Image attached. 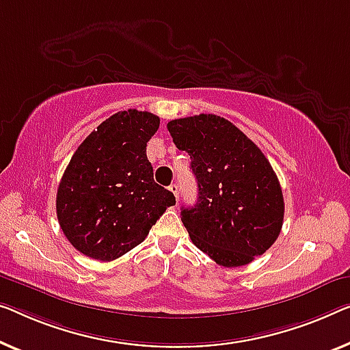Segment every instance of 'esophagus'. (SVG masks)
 Returning a JSON list of instances; mask_svg holds the SVG:
<instances>
[{
	"label": "esophagus",
	"instance_id": "obj_1",
	"mask_svg": "<svg viewBox=\"0 0 350 350\" xmlns=\"http://www.w3.org/2000/svg\"><path fill=\"white\" fill-rule=\"evenodd\" d=\"M170 191L173 193V195L176 196V200L179 201V187H177L176 184H173V185H170Z\"/></svg>",
	"mask_w": 350,
	"mask_h": 350
}]
</instances>
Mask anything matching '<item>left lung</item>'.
<instances>
[{
    "instance_id": "8db88e82",
    "label": "left lung",
    "mask_w": 350,
    "mask_h": 350,
    "mask_svg": "<svg viewBox=\"0 0 350 350\" xmlns=\"http://www.w3.org/2000/svg\"><path fill=\"white\" fill-rule=\"evenodd\" d=\"M168 130L189 152L198 201L182 207L191 242L223 267H241L280 236L284 201L278 177L260 149L228 119L200 114L174 119Z\"/></svg>"
}]
</instances>
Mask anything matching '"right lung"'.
Masks as SVG:
<instances>
[{"mask_svg": "<svg viewBox=\"0 0 350 350\" xmlns=\"http://www.w3.org/2000/svg\"><path fill=\"white\" fill-rule=\"evenodd\" d=\"M152 113L108 118L67 165L56 195L59 226L88 258L113 260L142 243L176 198L154 180L146 146L159 130Z\"/></svg>", "mask_w": 350, "mask_h": 350, "instance_id": "obj_1", "label": "right lung"}]
</instances>
